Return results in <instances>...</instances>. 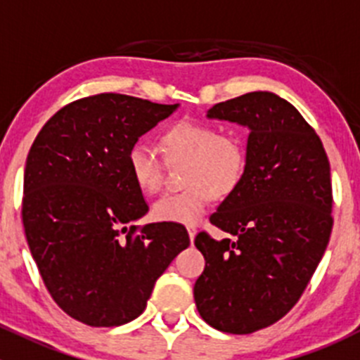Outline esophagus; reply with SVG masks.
<instances>
[{
	"label": "esophagus",
	"instance_id": "34e87169",
	"mask_svg": "<svg viewBox=\"0 0 360 360\" xmlns=\"http://www.w3.org/2000/svg\"><path fill=\"white\" fill-rule=\"evenodd\" d=\"M188 235H190V240H191V244H193L195 237H197V228H195L193 224H190V226H188Z\"/></svg>",
	"mask_w": 360,
	"mask_h": 360
}]
</instances>
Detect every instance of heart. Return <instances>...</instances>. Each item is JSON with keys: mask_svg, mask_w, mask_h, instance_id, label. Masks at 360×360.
Listing matches in <instances>:
<instances>
[{"mask_svg": "<svg viewBox=\"0 0 360 360\" xmlns=\"http://www.w3.org/2000/svg\"><path fill=\"white\" fill-rule=\"evenodd\" d=\"M162 148L169 163L184 162L181 179L186 188L153 203L157 221L197 223L210 197L224 198L237 190L245 172L248 151L235 134H219L210 123L184 122L167 129ZM127 169L143 193L153 195L163 183V162L146 141H137L127 153Z\"/></svg>", "mask_w": 360, "mask_h": 360, "instance_id": "heart-1", "label": "heart"}]
</instances>
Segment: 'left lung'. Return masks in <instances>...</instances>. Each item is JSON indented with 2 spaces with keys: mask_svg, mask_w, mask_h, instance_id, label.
<instances>
[{
  "mask_svg": "<svg viewBox=\"0 0 360 360\" xmlns=\"http://www.w3.org/2000/svg\"><path fill=\"white\" fill-rule=\"evenodd\" d=\"M207 118L248 127V163L237 190L210 216L235 240L205 231L195 238L205 257L195 303L212 328L250 335L291 310L324 256L333 230L331 167L307 120L271 92L224 101Z\"/></svg>",
  "mask_w": 360,
  "mask_h": 360,
  "instance_id": "1",
  "label": "left lung"
}]
</instances>
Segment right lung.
<instances>
[{"label": "right lung", "mask_w": 360, "mask_h": 360, "mask_svg": "<svg viewBox=\"0 0 360 360\" xmlns=\"http://www.w3.org/2000/svg\"><path fill=\"white\" fill-rule=\"evenodd\" d=\"M177 106L123 94L83 97L57 111L29 150V250L53 301L83 324L139 317L157 278L190 245L183 224H134L150 207L127 169L130 146Z\"/></svg>", "instance_id": "obj_1"}]
</instances>
